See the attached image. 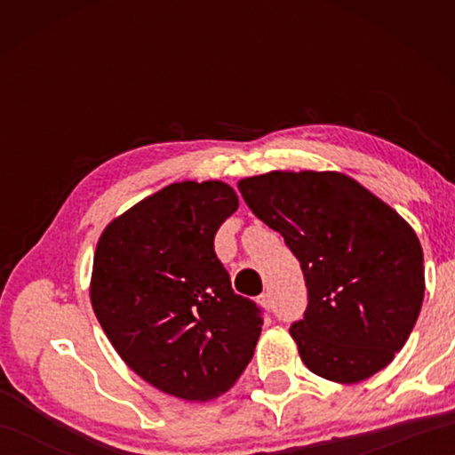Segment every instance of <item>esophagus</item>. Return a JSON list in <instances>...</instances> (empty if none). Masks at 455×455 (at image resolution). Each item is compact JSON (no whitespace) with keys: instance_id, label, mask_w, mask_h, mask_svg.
I'll return each instance as SVG.
<instances>
[{"instance_id":"1","label":"esophagus","mask_w":455,"mask_h":455,"mask_svg":"<svg viewBox=\"0 0 455 455\" xmlns=\"http://www.w3.org/2000/svg\"><path fill=\"white\" fill-rule=\"evenodd\" d=\"M259 303L260 305H263L265 307V309H273V307H275V301H273V295H271V292H263V295H260L259 297Z\"/></svg>"}]
</instances>
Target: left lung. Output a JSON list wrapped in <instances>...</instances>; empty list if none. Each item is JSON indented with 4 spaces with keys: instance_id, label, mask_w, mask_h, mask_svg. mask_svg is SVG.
<instances>
[{
    "instance_id": "left-lung-1",
    "label": "left lung",
    "mask_w": 455,
    "mask_h": 455,
    "mask_svg": "<svg viewBox=\"0 0 455 455\" xmlns=\"http://www.w3.org/2000/svg\"><path fill=\"white\" fill-rule=\"evenodd\" d=\"M301 263L307 309L289 329L313 373L357 383L403 347L426 291L413 228L349 176L268 172L238 182Z\"/></svg>"
}]
</instances>
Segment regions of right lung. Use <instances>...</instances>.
I'll return each instance as SVG.
<instances>
[{
    "mask_svg": "<svg viewBox=\"0 0 455 455\" xmlns=\"http://www.w3.org/2000/svg\"><path fill=\"white\" fill-rule=\"evenodd\" d=\"M236 209L225 182H176L112 220L96 246L90 297L104 333L134 373L187 402L227 391L263 327L214 252Z\"/></svg>",
    "mask_w": 455,
    "mask_h": 455,
    "instance_id": "add662e5",
    "label": "right lung"
}]
</instances>
